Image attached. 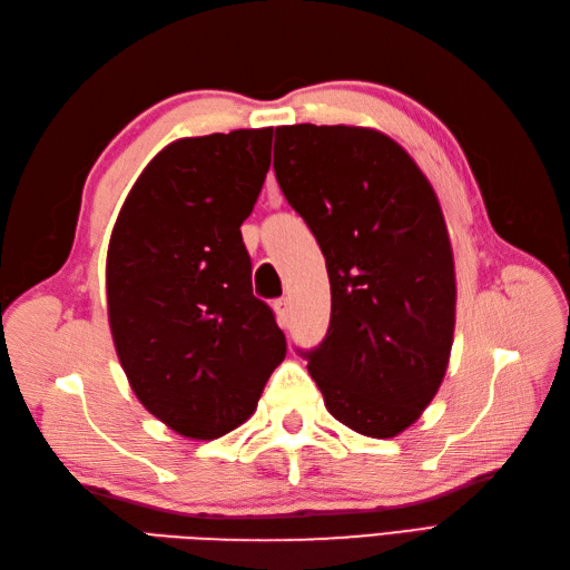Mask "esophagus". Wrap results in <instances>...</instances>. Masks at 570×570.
<instances>
[{
  "instance_id": "34e87169",
  "label": "esophagus",
  "mask_w": 570,
  "mask_h": 570,
  "mask_svg": "<svg viewBox=\"0 0 570 570\" xmlns=\"http://www.w3.org/2000/svg\"><path fill=\"white\" fill-rule=\"evenodd\" d=\"M273 308H275V314H278L281 325H287V321H289V299H287V297L275 299V302H273Z\"/></svg>"
}]
</instances>
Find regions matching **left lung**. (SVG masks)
I'll list each match as a JSON object with an SVG mask.
<instances>
[{
  "instance_id": "obj_1",
  "label": "left lung",
  "mask_w": 570,
  "mask_h": 570,
  "mask_svg": "<svg viewBox=\"0 0 570 570\" xmlns=\"http://www.w3.org/2000/svg\"><path fill=\"white\" fill-rule=\"evenodd\" d=\"M275 178L325 256L331 325L302 352L325 409L394 438L450 364L456 278L433 185L392 137L358 126L275 128Z\"/></svg>"
}]
</instances>
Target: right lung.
Returning <instances> with one entry per match:
<instances>
[{
  "label": "right lung",
  "instance_id": "1",
  "mask_svg": "<svg viewBox=\"0 0 570 570\" xmlns=\"http://www.w3.org/2000/svg\"><path fill=\"white\" fill-rule=\"evenodd\" d=\"M273 128L183 137L128 193L107 254L116 354L142 406L216 440L256 409L287 342L252 295L239 226L271 166Z\"/></svg>",
  "mask_w": 570,
  "mask_h": 570
}]
</instances>
